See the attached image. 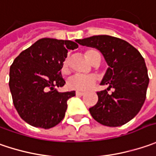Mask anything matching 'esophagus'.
<instances>
[{"mask_svg":"<svg viewBox=\"0 0 156 156\" xmlns=\"http://www.w3.org/2000/svg\"><path fill=\"white\" fill-rule=\"evenodd\" d=\"M84 94H85V92H82V91H76V95H77V96H79V97H80V96H83V95H84Z\"/></svg>","mask_w":156,"mask_h":156,"instance_id":"34e87169","label":"esophagus"}]
</instances>
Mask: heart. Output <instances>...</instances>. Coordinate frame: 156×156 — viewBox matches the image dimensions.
Here are the masks:
<instances>
[{
  "mask_svg": "<svg viewBox=\"0 0 156 156\" xmlns=\"http://www.w3.org/2000/svg\"><path fill=\"white\" fill-rule=\"evenodd\" d=\"M95 51H87L85 52V58L91 63L92 55ZM69 58L65 59L62 65V72L64 74L69 71ZM97 82V78L94 75H74L68 81V86L72 90L77 91H88L93 87Z\"/></svg>",
  "mask_w": 156,
  "mask_h": 156,
  "instance_id": "b5f03b06",
  "label": "heart"
}]
</instances>
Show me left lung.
Segmentation results:
<instances>
[{
    "mask_svg": "<svg viewBox=\"0 0 156 156\" xmlns=\"http://www.w3.org/2000/svg\"><path fill=\"white\" fill-rule=\"evenodd\" d=\"M76 42L101 52L108 65L100 85L107 90L97 92V104L89 109L96 121L107 126L127 123L140 112L149 83L144 58L133 45L120 38L101 35ZM112 88L109 94L107 91Z\"/></svg>",
    "mask_w": 156,
    "mask_h": 156,
    "instance_id": "8db88e82",
    "label": "left lung"
}]
</instances>
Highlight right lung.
Wrapping results in <instances>:
<instances>
[{
  "label": "right lung",
  "mask_w": 156,
  "mask_h": 156,
  "mask_svg": "<svg viewBox=\"0 0 156 156\" xmlns=\"http://www.w3.org/2000/svg\"><path fill=\"white\" fill-rule=\"evenodd\" d=\"M78 47L70 40L42 38L14 60L9 88L16 111L28 124L48 129L64 119L75 91L59 92L57 88L65 84L61 70L68 51Z\"/></svg>",
  "instance_id": "right-lung-1"
}]
</instances>
